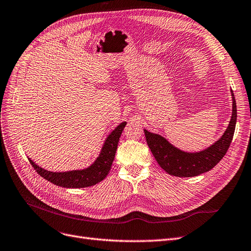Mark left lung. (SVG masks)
Wrapping results in <instances>:
<instances>
[{
  "label": "left lung",
  "instance_id": "left-lung-1",
  "mask_svg": "<svg viewBox=\"0 0 251 251\" xmlns=\"http://www.w3.org/2000/svg\"><path fill=\"white\" fill-rule=\"evenodd\" d=\"M232 97V114L226 131L215 143L200 151H184L174 147L161 135L144 130L148 146L154 155L156 161L172 176L195 177L210 171L225 156L228 150L237 124V103L234 95Z\"/></svg>",
  "mask_w": 251,
  "mask_h": 251
}]
</instances>
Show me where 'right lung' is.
Here are the masks:
<instances>
[{
	"label": "right lung",
	"mask_w": 251,
	"mask_h": 251,
	"mask_svg": "<svg viewBox=\"0 0 251 251\" xmlns=\"http://www.w3.org/2000/svg\"><path fill=\"white\" fill-rule=\"evenodd\" d=\"M126 123L124 121L109 134L102 144L100 156L89 168L83 170H75L69 172H51L47 171L34 163L29 159L33 169L39 175L57 186L67 188H81L95 185L102 181L109 174L114 158H115L118 141Z\"/></svg>",
	"instance_id": "right-lung-1"
}]
</instances>
